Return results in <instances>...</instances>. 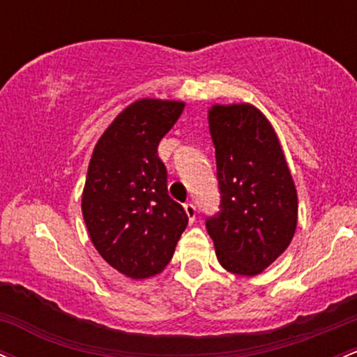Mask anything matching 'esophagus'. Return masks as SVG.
Listing matches in <instances>:
<instances>
[{
    "label": "esophagus",
    "instance_id": "esophagus-1",
    "mask_svg": "<svg viewBox=\"0 0 357 357\" xmlns=\"http://www.w3.org/2000/svg\"><path fill=\"white\" fill-rule=\"evenodd\" d=\"M185 210H186L188 218H190V220L193 222L195 218H197V206H195L193 203H186V205H185Z\"/></svg>",
    "mask_w": 357,
    "mask_h": 357
}]
</instances>
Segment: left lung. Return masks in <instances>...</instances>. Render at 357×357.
Returning a JSON list of instances; mask_svg holds the SVG:
<instances>
[{"instance_id":"obj_1","label":"left lung","mask_w":357,"mask_h":357,"mask_svg":"<svg viewBox=\"0 0 357 357\" xmlns=\"http://www.w3.org/2000/svg\"><path fill=\"white\" fill-rule=\"evenodd\" d=\"M220 205L205 218L227 271L254 276L288 248L296 229L298 198L287 159L268 119L252 105L208 113Z\"/></svg>"}]
</instances>
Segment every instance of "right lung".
I'll use <instances>...</instances> for the list:
<instances>
[{
	"label": "right lung",
	"instance_id": "1",
	"mask_svg": "<svg viewBox=\"0 0 357 357\" xmlns=\"http://www.w3.org/2000/svg\"><path fill=\"white\" fill-rule=\"evenodd\" d=\"M181 101L139 100L98 140L83 193V217L98 252L134 280L169 264L188 225L183 205L167 193L160 139L181 115Z\"/></svg>",
	"mask_w": 357,
	"mask_h": 357
}]
</instances>
